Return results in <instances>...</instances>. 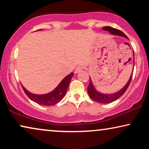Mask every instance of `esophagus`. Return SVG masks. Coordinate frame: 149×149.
I'll use <instances>...</instances> for the list:
<instances>
[{
    "label": "esophagus",
    "mask_w": 149,
    "mask_h": 149,
    "mask_svg": "<svg viewBox=\"0 0 149 149\" xmlns=\"http://www.w3.org/2000/svg\"><path fill=\"white\" fill-rule=\"evenodd\" d=\"M82 67L81 66H78V67H77L76 68V69H75V70H74V74H77V73H79V72H80L81 70H82Z\"/></svg>",
    "instance_id": "obj_1"
}]
</instances>
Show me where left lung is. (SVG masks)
<instances>
[{"mask_svg": "<svg viewBox=\"0 0 149 149\" xmlns=\"http://www.w3.org/2000/svg\"><path fill=\"white\" fill-rule=\"evenodd\" d=\"M102 29L104 30H106V31L109 32L110 34H113V35L122 36V37H124L128 39L127 36H126L123 32H121V30H119L112 28L111 26H105V27H103ZM133 71H134V68L133 70H132V72L131 74V76L130 77L129 81H127V83H126L125 85L123 87V88L120 89L119 91H117V92H115L113 93H109H109H102L99 92L98 91H97V89L95 88L94 85L93 84L92 81H91L90 77H89V85L88 87H87V92H88L89 97H90L91 99H92L93 100L101 104H108V103L113 102L119 98V97L125 92V91L127 90V87L129 86L130 83L132 81Z\"/></svg>", "mask_w": 149, "mask_h": 149, "instance_id": "1", "label": "left lung"}]
</instances>
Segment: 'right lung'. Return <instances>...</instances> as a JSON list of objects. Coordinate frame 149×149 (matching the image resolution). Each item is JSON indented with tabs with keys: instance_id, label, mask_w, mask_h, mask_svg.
Instances as JSON below:
<instances>
[{
	"instance_id": "add662e5",
	"label": "right lung",
	"mask_w": 149,
	"mask_h": 149,
	"mask_svg": "<svg viewBox=\"0 0 149 149\" xmlns=\"http://www.w3.org/2000/svg\"><path fill=\"white\" fill-rule=\"evenodd\" d=\"M42 29L38 30H41ZM74 73L71 72L70 74L67 75L62 79V81L59 83V85L52 91L45 94H34L30 91H28L23 85H22L24 92L28 95L30 100L42 106H52L56 104L62 100L64 95H66L67 89H68L69 83L72 79Z\"/></svg>"
}]
</instances>
